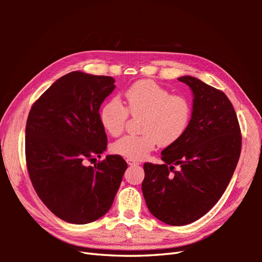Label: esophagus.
<instances>
[{
  "mask_svg": "<svg viewBox=\"0 0 262 262\" xmlns=\"http://www.w3.org/2000/svg\"><path fill=\"white\" fill-rule=\"evenodd\" d=\"M126 163H128V165H129V166H136V165H139V162L132 161V160H126Z\"/></svg>",
  "mask_w": 262,
  "mask_h": 262,
  "instance_id": "34e87169",
  "label": "esophagus"
}]
</instances>
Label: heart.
<instances>
[{
  "label": "heart",
  "instance_id": "1",
  "mask_svg": "<svg viewBox=\"0 0 262 262\" xmlns=\"http://www.w3.org/2000/svg\"><path fill=\"white\" fill-rule=\"evenodd\" d=\"M124 106L117 98L107 100L99 112L104 130L113 137L123 132L129 114L140 117L139 136H125L115 142L113 152L126 160L141 161L160 143L175 144L188 129L192 106L184 95L170 94L154 81L143 80L130 85L123 92Z\"/></svg>",
  "mask_w": 262,
  "mask_h": 262
}]
</instances>
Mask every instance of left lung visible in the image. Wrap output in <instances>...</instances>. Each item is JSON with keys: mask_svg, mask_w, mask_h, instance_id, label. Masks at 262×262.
<instances>
[{"mask_svg": "<svg viewBox=\"0 0 262 262\" xmlns=\"http://www.w3.org/2000/svg\"><path fill=\"white\" fill-rule=\"evenodd\" d=\"M178 81L192 91L191 120L185 136L162 152L164 164H144L142 182L149 212L172 226L192 223L216 204L242 149L239 123L226 95L196 77Z\"/></svg>", "mask_w": 262, "mask_h": 262, "instance_id": "left-lung-1", "label": "left lung"}]
</instances>
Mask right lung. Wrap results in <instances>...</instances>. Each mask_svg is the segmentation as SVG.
<instances>
[{
  "mask_svg": "<svg viewBox=\"0 0 262 262\" xmlns=\"http://www.w3.org/2000/svg\"><path fill=\"white\" fill-rule=\"evenodd\" d=\"M112 76L74 71L55 81L31 107L26 123V164L40 200L54 215L87 224L112 208L128 168L119 155H107L99 108L115 90Z\"/></svg>",
  "mask_w": 262,
  "mask_h": 262,
  "instance_id": "right-lung-1",
  "label": "right lung"
}]
</instances>
